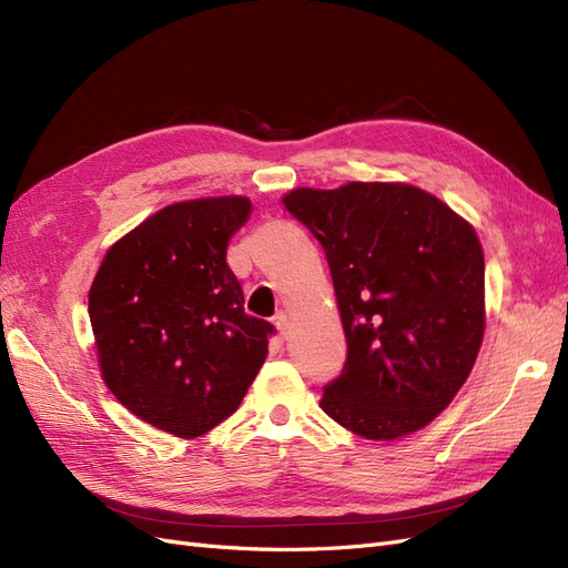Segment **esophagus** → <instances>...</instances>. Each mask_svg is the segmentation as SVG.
I'll list each match as a JSON object with an SVG mask.
<instances>
[{
    "label": "esophagus",
    "instance_id": "1",
    "mask_svg": "<svg viewBox=\"0 0 568 568\" xmlns=\"http://www.w3.org/2000/svg\"><path fill=\"white\" fill-rule=\"evenodd\" d=\"M272 322H274V326H277V329H280V334L286 336V332H288V317H286V313H277V315L272 317Z\"/></svg>",
    "mask_w": 568,
    "mask_h": 568
}]
</instances>
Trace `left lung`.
Listing matches in <instances>:
<instances>
[{"mask_svg": "<svg viewBox=\"0 0 568 568\" xmlns=\"http://www.w3.org/2000/svg\"><path fill=\"white\" fill-rule=\"evenodd\" d=\"M282 203L324 248L348 343L320 407L372 440L419 432L467 382L484 341L476 232L409 184L296 189Z\"/></svg>", "mask_w": 568, "mask_h": 568, "instance_id": "1", "label": "left lung"}]
</instances>
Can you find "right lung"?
I'll return each instance as SVG.
<instances>
[{"label":"right lung","instance_id":"right-lung-1","mask_svg":"<svg viewBox=\"0 0 568 568\" xmlns=\"http://www.w3.org/2000/svg\"><path fill=\"white\" fill-rule=\"evenodd\" d=\"M244 196L168 205L113 244L90 288L99 365L132 415L196 438L242 405L274 326L244 313L227 246Z\"/></svg>","mask_w":568,"mask_h":568}]
</instances>
